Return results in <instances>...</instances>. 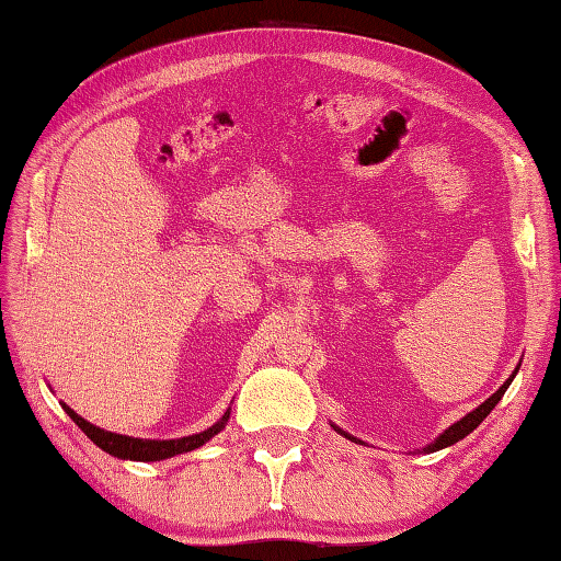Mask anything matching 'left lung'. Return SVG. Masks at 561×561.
<instances>
[{
	"instance_id": "obj_1",
	"label": "left lung",
	"mask_w": 561,
	"mask_h": 561,
	"mask_svg": "<svg viewBox=\"0 0 561 561\" xmlns=\"http://www.w3.org/2000/svg\"><path fill=\"white\" fill-rule=\"evenodd\" d=\"M518 369H520V365L513 369V375H511L506 381L501 383V387H499V391H496V393H491V397H489L484 403L477 405L474 411H469V413L465 415V419H459L457 423L449 425L447 431H443L440 435H437L431 445H425V447L421 449V453H425V455H427V453H437V449H445V447H449V445H455V443H459V440H465V437H467L471 431H474V427H479V425H481V421H484L486 415H489L493 409H496V403L503 399V393H506V389L511 387V381L515 379V375H518ZM331 425H333V423H331ZM333 431H335V433H340V435H345L347 440H353V443L365 445V443L359 440V437H355V435L345 433L343 427L333 425Z\"/></svg>"
}]
</instances>
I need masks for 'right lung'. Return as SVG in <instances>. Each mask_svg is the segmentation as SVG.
<instances>
[{"instance_id":"1","label":"right lung","mask_w":561,"mask_h":561,"mask_svg":"<svg viewBox=\"0 0 561 561\" xmlns=\"http://www.w3.org/2000/svg\"><path fill=\"white\" fill-rule=\"evenodd\" d=\"M62 411L70 415V419L77 423V427L90 437V440L108 453L112 457L118 459H134V462H160V459H170L174 455H184L192 453V449L206 445L214 435H218L226 427L230 419V409L224 413V419H218L211 427H206L202 433L186 435V437H174V440H142V437H130V435H118L112 431H104V427L92 425L90 421H84L82 415H77L68 403H60Z\"/></svg>"}]
</instances>
